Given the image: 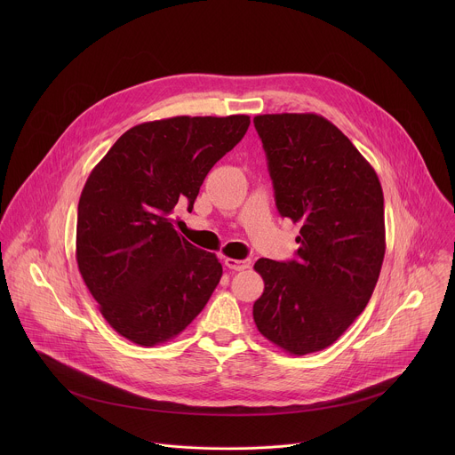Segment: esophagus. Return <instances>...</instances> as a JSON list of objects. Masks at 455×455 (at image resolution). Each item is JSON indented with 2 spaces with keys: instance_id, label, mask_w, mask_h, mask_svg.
I'll use <instances>...</instances> for the list:
<instances>
[{
  "instance_id": "34e87169",
  "label": "esophagus",
  "mask_w": 455,
  "mask_h": 455,
  "mask_svg": "<svg viewBox=\"0 0 455 455\" xmlns=\"http://www.w3.org/2000/svg\"><path fill=\"white\" fill-rule=\"evenodd\" d=\"M225 267L234 270V272H243L246 268L251 267V259H232V257H225Z\"/></svg>"
}]
</instances>
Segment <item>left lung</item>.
I'll return each mask as SVG.
<instances>
[{
  "label": "left lung",
  "mask_w": 455,
  "mask_h": 455,
  "mask_svg": "<svg viewBox=\"0 0 455 455\" xmlns=\"http://www.w3.org/2000/svg\"><path fill=\"white\" fill-rule=\"evenodd\" d=\"M283 218L300 223L297 257L259 259L253 322L290 355L326 349L365 309L385 255L383 192L371 164L315 113L257 115Z\"/></svg>",
  "instance_id": "1"
}]
</instances>
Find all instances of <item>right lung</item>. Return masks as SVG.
I'll return each mask as SVG.
<instances>
[{
  "label": "right lung",
  "instance_id": "right-lung-1",
  "mask_svg": "<svg viewBox=\"0 0 455 455\" xmlns=\"http://www.w3.org/2000/svg\"><path fill=\"white\" fill-rule=\"evenodd\" d=\"M250 116H172L125 132L81 192L77 265L109 326L139 346L180 335L209 302L223 268L216 253L172 227L244 137Z\"/></svg>",
  "mask_w": 455,
  "mask_h": 455
}]
</instances>
